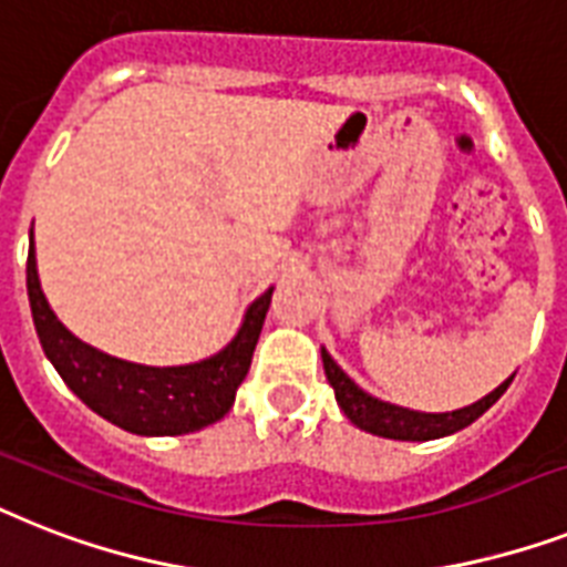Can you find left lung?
Instances as JSON below:
<instances>
[{
	"label": "left lung",
	"instance_id": "obj_1",
	"mask_svg": "<svg viewBox=\"0 0 567 567\" xmlns=\"http://www.w3.org/2000/svg\"><path fill=\"white\" fill-rule=\"evenodd\" d=\"M320 355H323L326 379H329V384L334 388V399H338L340 411L347 413L349 422L361 427V431H367V434L388 436V440L425 443V440H440V436L457 434V431H463V427L472 425L477 416H483V413L489 411L492 404L504 395V390L513 384V375H509L504 384H498L489 395H483V399H477V402L468 404V408H460V411L451 413H422L411 411V408H399V404L381 402L375 395L363 393L355 381L340 370L338 363H334V358H331L326 349H320Z\"/></svg>",
	"mask_w": 567,
	"mask_h": 567
}]
</instances>
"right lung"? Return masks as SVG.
I'll list each match as a JSON object with an SVG mask.
<instances>
[{
	"instance_id": "right-lung-1",
	"label": "right lung",
	"mask_w": 567,
	"mask_h": 567,
	"mask_svg": "<svg viewBox=\"0 0 567 567\" xmlns=\"http://www.w3.org/2000/svg\"><path fill=\"white\" fill-rule=\"evenodd\" d=\"M25 285L37 338L66 388L90 411L140 436L192 434L227 416L238 384L250 370L252 349L274 297V288H268L247 308L238 334L218 355L183 367H145L99 352L60 323L40 288L34 241L29 247Z\"/></svg>"
}]
</instances>
